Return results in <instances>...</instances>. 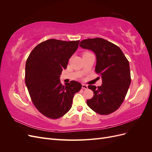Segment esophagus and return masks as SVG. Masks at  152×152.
<instances>
[{
  "mask_svg": "<svg viewBox=\"0 0 152 152\" xmlns=\"http://www.w3.org/2000/svg\"><path fill=\"white\" fill-rule=\"evenodd\" d=\"M82 88L83 89H87V88H88V87H87V86L86 85V84H82Z\"/></svg>",
  "mask_w": 152,
  "mask_h": 152,
  "instance_id": "esophagus-1",
  "label": "esophagus"
}]
</instances>
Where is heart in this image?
<instances>
[{
    "label": "heart",
    "instance_id": "heart-1",
    "mask_svg": "<svg viewBox=\"0 0 152 152\" xmlns=\"http://www.w3.org/2000/svg\"><path fill=\"white\" fill-rule=\"evenodd\" d=\"M89 53V52H88V51H86V52L84 53V54H86V53Z\"/></svg>",
    "mask_w": 152,
    "mask_h": 152
}]
</instances>
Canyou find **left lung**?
Here are the masks:
<instances>
[{"mask_svg": "<svg viewBox=\"0 0 152 152\" xmlns=\"http://www.w3.org/2000/svg\"><path fill=\"white\" fill-rule=\"evenodd\" d=\"M80 46L92 50L96 56L95 71L102 79V85H89L94 96L87 104L96 113L108 115L121 107L131 84L129 63L118 46L102 38L82 40Z\"/></svg>", "mask_w": 152, "mask_h": 152, "instance_id": "obj_1", "label": "left lung"}]
</instances>
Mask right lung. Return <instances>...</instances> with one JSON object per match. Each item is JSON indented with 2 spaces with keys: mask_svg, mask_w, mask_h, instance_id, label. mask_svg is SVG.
<instances>
[{
  "mask_svg": "<svg viewBox=\"0 0 152 152\" xmlns=\"http://www.w3.org/2000/svg\"><path fill=\"white\" fill-rule=\"evenodd\" d=\"M80 40L49 39L31 50L25 65V84L32 103L48 118L57 119L70 110L73 96L82 85L72 80L64 86L60 75Z\"/></svg>",
  "mask_w": 152,
  "mask_h": 152,
  "instance_id": "add662e5",
  "label": "right lung"
}]
</instances>
